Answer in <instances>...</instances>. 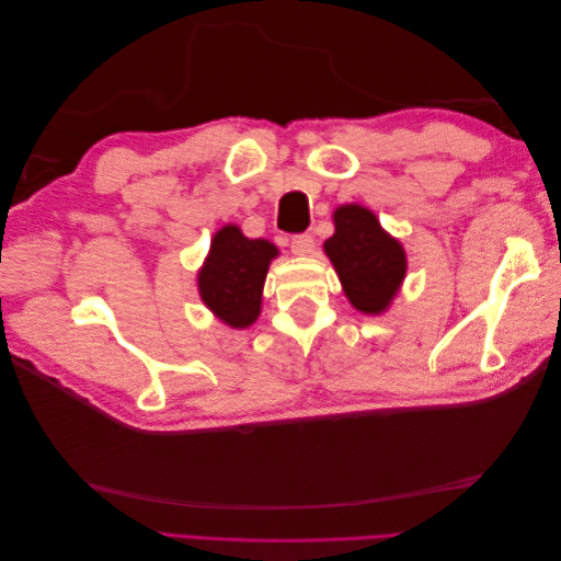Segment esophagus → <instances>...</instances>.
I'll return each mask as SVG.
<instances>
[{"instance_id":"esophagus-1","label":"esophagus","mask_w":561,"mask_h":561,"mask_svg":"<svg viewBox=\"0 0 561 561\" xmlns=\"http://www.w3.org/2000/svg\"><path fill=\"white\" fill-rule=\"evenodd\" d=\"M290 250L295 252V254H311L313 252V236H309V233H297V236H293V241H290Z\"/></svg>"}]
</instances>
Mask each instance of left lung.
Wrapping results in <instances>:
<instances>
[{"mask_svg": "<svg viewBox=\"0 0 561 561\" xmlns=\"http://www.w3.org/2000/svg\"><path fill=\"white\" fill-rule=\"evenodd\" d=\"M344 295L367 316L383 313L404 280L407 257L400 241L388 236L377 215L348 203L334 210V233L325 241Z\"/></svg>", "mask_w": 561, "mask_h": 561, "instance_id": "left-lung-1", "label": "left lung"}]
</instances>
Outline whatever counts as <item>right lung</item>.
<instances>
[{"instance_id": "obj_1", "label": "right lung", "mask_w": 561, "mask_h": 561, "mask_svg": "<svg viewBox=\"0 0 561 561\" xmlns=\"http://www.w3.org/2000/svg\"><path fill=\"white\" fill-rule=\"evenodd\" d=\"M278 248L264 239H248L236 225L213 236L210 252L198 271L203 304L229 328H250L262 311V290Z\"/></svg>"}]
</instances>
